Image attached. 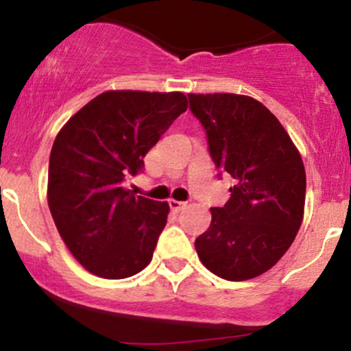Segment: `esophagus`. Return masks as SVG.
I'll list each match as a JSON object with an SVG mask.
<instances>
[{"label":"esophagus","instance_id":"1","mask_svg":"<svg viewBox=\"0 0 351 351\" xmlns=\"http://www.w3.org/2000/svg\"><path fill=\"white\" fill-rule=\"evenodd\" d=\"M185 207H186L185 202L175 200V198H171V200H169V208H171L173 212H180V210H182V208H185Z\"/></svg>","mask_w":351,"mask_h":351}]
</instances>
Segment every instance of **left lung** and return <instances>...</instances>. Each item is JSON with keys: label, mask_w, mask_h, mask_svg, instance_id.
Segmentation results:
<instances>
[{"label": "left lung", "mask_w": 351, "mask_h": 351, "mask_svg": "<svg viewBox=\"0 0 351 351\" xmlns=\"http://www.w3.org/2000/svg\"><path fill=\"white\" fill-rule=\"evenodd\" d=\"M190 108L207 130L215 168L236 180L224 207L195 239L207 270L241 282L270 270L295 239L304 219L306 169L277 117L246 95L190 93Z\"/></svg>", "instance_id": "left-lung-1"}]
</instances>
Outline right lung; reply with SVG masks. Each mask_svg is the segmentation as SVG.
<instances>
[{
	"instance_id": "1",
	"label": "right lung",
	"mask_w": 351,
	"mask_h": 351,
	"mask_svg": "<svg viewBox=\"0 0 351 351\" xmlns=\"http://www.w3.org/2000/svg\"><path fill=\"white\" fill-rule=\"evenodd\" d=\"M189 108L182 91L110 90L62 125L49 159L47 204L62 241L84 270L117 280L149 265L168 202L123 186L144 156Z\"/></svg>"
}]
</instances>
